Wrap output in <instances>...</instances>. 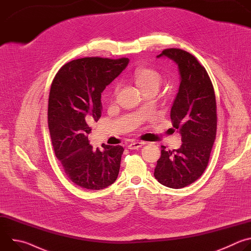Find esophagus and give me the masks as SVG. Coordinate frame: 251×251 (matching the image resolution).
<instances>
[{
  "instance_id": "obj_1",
  "label": "esophagus",
  "mask_w": 251,
  "mask_h": 251,
  "mask_svg": "<svg viewBox=\"0 0 251 251\" xmlns=\"http://www.w3.org/2000/svg\"><path fill=\"white\" fill-rule=\"evenodd\" d=\"M145 145V142H142V141H134V142H131L130 144L128 145V149L130 150H135V149H139L141 148L142 146Z\"/></svg>"
}]
</instances>
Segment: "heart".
<instances>
[{"mask_svg": "<svg viewBox=\"0 0 251 251\" xmlns=\"http://www.w3.org/2000/svg\"><path fill=\"white\" fill-rule=\"evenodd\" d=\"M133 79L145 94L150 91H158L163 83V76L159 71L147 66H140L136 68L133 74ZM118 89L119 84H115L111 94L113 98L116 96Z\"/></svg>", "mask_w": 251, "mask_h": 251, "instance_id": "b5f03b06", "label": "heart"}]
</instances>
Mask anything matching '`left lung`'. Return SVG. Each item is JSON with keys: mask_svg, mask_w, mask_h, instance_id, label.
Here are the masks:
<instances>
[{"mask_svg": "<svg viewBox=\"0 0 251 251\" xmlns=\"http://www.w3.org/2000/svg\"><path fill=\"white\" fill-rule=\"evenodd\" d=\"M174 60L181 75L178 92L171 109L173 127L181 133L183 144L177 150L161 148L154 176L168 188L182 189L202 175L207 167L217 135V102L205 68L190 52L167 49L157 57Z\"/></svg>", "mask_w": 251, "mask_h": 251, "instance_id": "left-lung-1", "label": "left lung"}]
</instances>
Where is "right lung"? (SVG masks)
<instances>
[{
	"mask_svg": "<svg viewBox=\"0 0 251 251\" xmlns=\"http://www.w3.org/2000/svg\"><path fill=\"white\" fill-rule=\"evenodd\" d=\"M126 57L71 60L55 75L49 97L48 121L52 147L65 175L87 190H102L118 176L122 146L89 145L90 124L101 117V93L127 66Z\"/></svg>",
	"mask_w": 251,
	"mask_h": 251,
	"instance_id": "1",
	"label": "right lung"
}]
</instances>
